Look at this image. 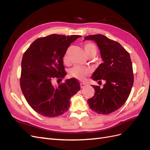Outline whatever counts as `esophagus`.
Segmentation results:
<instances>
[{
    "instance_id": "34e87169",
    "label": "esophagus",
    "mask_w": 150,
    "mask_h": 150,
    "mask_svg": "<svg viewBox=\"0 0 150 150\" xmlns=\"http://www.w3.org/2000/svg\"><path fill=\"white\" fill-rule=\"evenodd\" d=\"M86 85V84L85 83H81L80 84V86H81V88H83L84 87H85V86Z\"/></svg>"
}]
</instances>
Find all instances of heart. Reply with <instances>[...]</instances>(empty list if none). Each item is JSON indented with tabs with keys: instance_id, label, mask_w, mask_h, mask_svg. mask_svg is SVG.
Returning <instances> with one entry per match:
<instances>
[{
	"instance_id": "heart-1",
	"label": "heart",
	"mask_w": 150,
	"mask_h": 150,
	"mask_svg": "<svg viewBox=\"0 0 150 150\" xmlns=\"http://www.w3.org/2000/svg\"><path fill=\"white\" fill-rule=\"evenodd\" d=\"M85 52L88 57L90 56H95L98 52V48L96 45L91 42H87L83 45ZM69 49L65 53L64 57V62L65 63L68 62L69 59ZM70 74L72 77L78 79H83L86 76H87L90 72L89 69L88 67H82L79 66H76L73 67L69 71Z\"/></svg>"
}]
</instances>
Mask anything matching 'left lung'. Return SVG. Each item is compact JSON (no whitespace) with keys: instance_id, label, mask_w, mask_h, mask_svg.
Segmentation results:
<instances>
[{"instance_id":"obj_1","label":"left lung","mask_w":150,"mask_h":150,"mask_svg":"<svg viewBox=\"0 0 150 150\" xmlns=\"http://www.w3.org/2000/svg\"><path fill=\"white\" fill-rule=\"evenodd\" d=\"M84 39L96 42L103 61L91 78L106 81L103 88L99 86H92L95 93L88 100V104L91 110L98 114H110L125 103L133 85L134 75L129 54L119 42L102 34L88 35Z\"/></svg>"}]
</instances>
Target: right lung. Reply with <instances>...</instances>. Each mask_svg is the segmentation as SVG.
<instances>
[{"label": "right lung", "instance_id": "add662e5", "mask_svg": "<svg viewBox=\"0 0 150 150\" xmlns=\"http://www.w3.org/2000/svg\"><path fill=\"white\" fill-rule=\"evenodd\" d=\"M81 37L51 34L35 40L24 52L21 88L29 106L39 115L54 117L64 114L69 110L71 96L80 90L75 79H67L57 87L52 81L64 78L63 57L71 44Z\"/></svg>", "mask_w": 150, "mask_h": 150}]
</instances>
